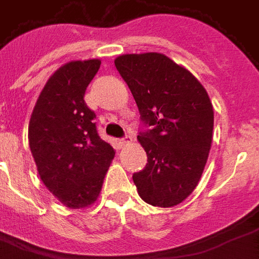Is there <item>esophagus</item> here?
<instances>
[{
  "label": "esophagus",
  "instance_id": "esophagus-1",
  "mask_svg": "<svg viewBox=\"0 0 259 259\" xmlns=\"http://www.w3.org/2000/svg\"><path fill=\"white\" fill-rule=\"evenodd\" d=\"M130 141H132V137H130V136H124L123 139H120V140H119V146L120 147L126 146V144H129Z\"/></svg>",
  "mask_w": 259,
  "mask_h": 259
}]
</instances>
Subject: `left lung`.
Wrapping results in <instances>:
<instances>
[{
    "label": "left lung",
    "mask_w": 259,
    "mask_h": 259,
    "mask_svg": "<svg viewBox=\"0 0 259 259\" xmlns=\"http://www.w3.org/2000/svg\"><path fill=\"white\" fill-rule=\"evenodd\" d=\"M115 66L129 85L143 129L137 140L146 168L133 174L139 195L154 206H175L200 182L212 144L208 93L183 66L158 53L126 54Z\"/></svg>",
    "instance_id": "obj_1"
}]
</instances>
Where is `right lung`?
<instances>
[{"instance_id":"add662e5","label":"right lung","mask_w":259,"mask_h":259,"mask_svg":"<svg viewBox=\"0 0 259 259\" xmlns=\"http://www.w3.org/2000/svg\"><path fill=\"white\" fill-rule=\"evenodd\" d=\"M100 65V59H89L61 66L44 85L29 122V146L42 183L72 209L98 198L115 157L84 102Z\"/></svg>"}]
</instances>
